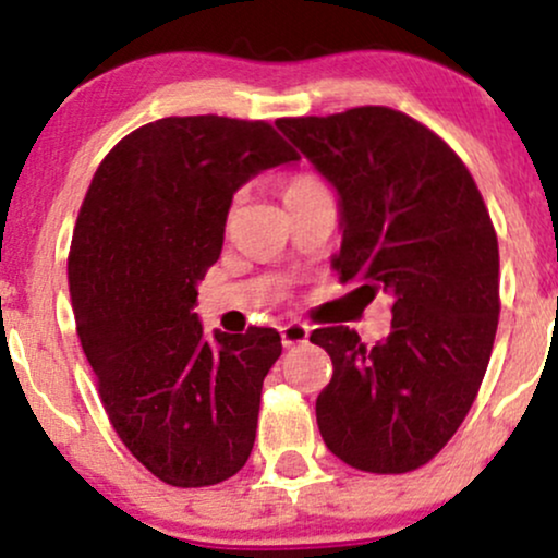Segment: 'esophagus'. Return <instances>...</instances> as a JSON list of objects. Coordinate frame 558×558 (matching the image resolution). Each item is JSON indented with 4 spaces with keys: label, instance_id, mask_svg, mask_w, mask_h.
<instances>
[{
    "label": "esophagus",
    "instance_id": "obj_1",
    "mask_svg": "<svg viewBox=\"0 0 558 558\" xmlns=\"http://www.w3.org/2000/svg\"><path fill=\"white\" fill-rule=\"evenodd\" d=\"M280 338H283L286 349H291V345L306 343V341H310V325H304V323H286L283 328H280Z\"/></svg>",
    "mask_w": 558,
    "mask_h": 558
}]
</instances>
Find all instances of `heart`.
<instances>
[{"label": "heart", "mask_w": 558, "mask_h": 558, "mask_svg": "<svg viewBox=\"0 0 558 558\" xmlns=\"http://www.w3.org/2000/svg\"><path fill=\"white\" fill-rule=\"evenodd\" d=\"M323 178L312 175V172H301V175H293L291 181L286 185V194L283 196H293V194H304V191H315L323 189Z\"/></svg>", "instance_id": "b5f03b06"}]
</instances>
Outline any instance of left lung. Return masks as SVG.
I'll list each match as a JSON object with an SVG mask.
<instances>
[{
	"label": "left lung",
	"instance_id": "1",
	"mask_svg": "<svg viewBox=\"0 0 558 558\" xmlns=\"http://www.w3.org/2000/svg\"><path fill=\"white\" fill-rule=\"evenodd\" d=\"M278 128L338 189L336 272L390 296V336L367 345L345 325L317 328L332 360L317 425L341 462L375 475L420 470L459 430L498 328V239L475 178L438 133L390 107Z\"/></svg>",
	"mask_w": 558,
	"mask_h": 558
}]
</instances>
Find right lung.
Listing matches in <instances>:
<instances>
[{
	"mask_svg": "<svg viewBox=\"0 0 558 558\" xmlns=\"http://www.w3.org/2000/svg\"><path fill=\"white\" fill-rule=\"evenodd\" d=\"M299 159L267 120L162 118L96 168L75 220V330L114 433L151 475L204 488L246 464L280 336L204 338L196 283L220 259L233 194Z\"/></svg>",
	"mask_w": 558,
	"mask_h": 558,
	"instance_id": "obj_1",
	"label": "right lung"
}]
</instances>
